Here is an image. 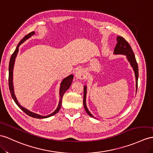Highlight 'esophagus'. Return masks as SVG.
Wrapping results in <instances>:
<instances>
[{
	"label": "esophagus",
	"mask_w": 153,
	"mask_h": 153,
	"mask_svg": "<svg viewBox=\"0 0 153 153\" xmlns=\"http://www.w3.org/2000/svg\"><path fill=\"white\" fill-rule=\"evenodd\" d=\"M75 76L77 79H84L86 78V74L82 69H79L75 73Z\"/></svg>",
	"instance_id": "obj_1"
}]
</instances>
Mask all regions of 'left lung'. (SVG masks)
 <instances>
[{
    "label": "left lung",
    "mask_w": 153,
    "mask_h": 153,
    "mask_svg": "<svg viewBox=\"0 0 153 153\" xmlns=\"http://www.w3.org/2000/svg\"><path fill=\"white\" fill-rule=\"evenodd\" d=\"M117 44L115 45L114 48V54H123L125 55L126 58L127 60L130 63V65L134 71L135 77H136V88L137 91V80H138V66L136 62V59L135 58L134 54L131 47L130 46L128 43L126 41L122 38L121 36H117ZM86 94H87V87L86 85L84 86V99H83V104L84 106V109L86 111L87 114L91 116V117L95 118L94 115H93L90 111L88 109L86 106Z\"/></svg>",
    "instance_id": "left-lung-1"
}]
</instances>
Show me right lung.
Segmentation results:
<instances>
[{
  "label": "right lung",
  "mask_w": 153,
  "mask_h": 153,
  "mask_svg": "<svg viewBox=\"0 0 153 153\" xmlns=\"http://www.w3.org/2000/svg\"><path fill=\"white\" fill-rule=\"evenodd\" d=\"M35 34V32H32L30 33H29L28 35L25 36L24 38L21 40V42L19 43L17 45V46L15 50L14 53L12 55V56L10 58V64H9V79H8V83H9V88H10V91L11 95H12V97L13 99L15 102L16 103V105L20 108L23 110L25 114H27L28 115L34 118H38V119H44V118H47L53 116V115H55L56 113H58L59 110H60L61 106H62V97L64 96L65 92L68 90V89L69 88L71 84L72 83V81L73 80V74H70L68 76H67L64 78V79L62 80L60 84V87H59V103L58 107L56 108L53 113L48 115H42L38 114H36L34 112H32V111H30L27 110V108H25L23 106H22L19 103L18 100L16 98V95H15L14 93V89H13V67L15 64V61H16V58L17 57V55L18 54L19 52V47L21 45L22 43H23L26 40L29 39L30 38H31L32 36Z\"/></svg>",
  "instance_id": "add662e5"
}]
</instances>
